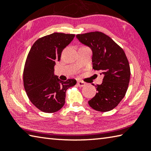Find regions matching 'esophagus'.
<instances>
[{"label": "esophagus", "instance_id": "1", "mask_svg": "<svg viewBox=\"0 0 151 151\" xmlns=\"http://www.w3.org/2000/svg\"><path fill=\"white\" fill-rule=\"evenodd\" d=\"M77 85L79 86V87H83V86L86 85V83H85V82L78 81L77 82Z\"/></svg>", "mask_w": 151, "mask_h": 151}]
</instances>
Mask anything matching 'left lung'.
Listing matches in <instances>:
<instances>
[{
  "instance_id": "obj_1",
  "label": "left lung",
  "mask_w": 151,
  "mask_h": 151,
  "mask_svg": "<svg viewBox=\"0 0 151 151\" xmlns=\"http://www.w3.org/2000/svg\"><path fill=\"white\" fill-rule=\"evenodd\" d=\"M76 37L92 50L93 68L104 75L103 83L94 85L97 93L88 104L97 111H111L124 98L129 86L131 70L126 55L113 40L101 32Z\"/></svg>"
}]
</instances>
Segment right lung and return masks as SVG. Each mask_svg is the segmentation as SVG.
Wrapping results in <instances>:
<instances>
[{"instance_id":"add662e5","label":"right lung","mask_w":151,"mask_h":151,"mask_svg":"<svg viewBox=\"0 0 151 151\" xmlns=\"http://www.w3.org/2000/svg\"><path fill=\"white\" fill-rule=\"evenodd\" d=\"M75 35L54 32L38 39L27 56L23 71L25 91L30 102L40 111L52 113L65 103L66 91L76 85L75 79L60 81L55 75L56 62Z\"/></svg>"}]
</instances>
